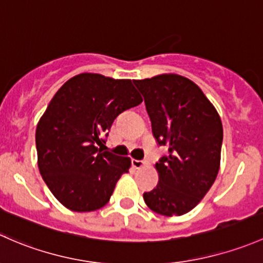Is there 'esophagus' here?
I'll return each mask as SVG.
<instances>
[{
	"instance_id": "34e87169",
	"label": "esophagus",
	"mask_w": 263,
	"mask_h": 263,
	"mask_svg": "<svg viewBox=\"0 0 263 263\" xmlns=\"http://www.w3.org/2000/svg\"><path fill=\"white\" fill-rule=\"evenodd\" d=\"M145 166V162L144 161H137V159H133V167L137 170L143 168Z\"/></svg>"
}]
</instances>
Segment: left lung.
I'll use <instances>...</instances> for the list:
<instances>
[{
    "label": "left lung",
    "mask_w": 263,
    "mask_h": 263,
    "mask_svg": "<svg viewBox=\"0 0 263 263\" xmlns=\"http://www.w3.org/2000/svg\"><path fill=\"white\" fill-rule=\"evenodd\" d=\"M144 96L152 133L168 147L156 170L158 185L143 194L152 212L183 215L210 190L220 167L223 125L201 88L183 76L163 73L134 80Z\"/></svg>",
    "instance_id": "8db88e82"
}]
</instances>
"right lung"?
Returning <instances> with one entry per match:
<instances>
[{
  "label": "right lung",
  "mask_w": 263,
  "mask_h": 263,
  "mask_svg": "<svg viewBox=\"0 0 263 263\" xmlns=\"http://www.w3.org/2000/svg\"><path fill=\"white\" fill-rule=\"evenodd\" d=\"M143 101L132 80L99 73L69 78L54 95L35 133L37 167L51 194L72 212L109 202L130 158L102 152V135L120 112Z\"/></svg>",
  "instance_id": "add662e5"
}]
</instances>
